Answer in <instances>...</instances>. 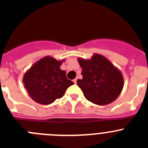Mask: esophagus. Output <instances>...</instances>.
<instances>
[{"label":"esophagus","mask_w":148,"mask_h":148,"mask_svg":"<svg viewBox=\"0 0 148 148\" xmlns=\"http://www.w3.org/2000/svg\"><path fill=\"white\" fill-rule=\"evenodd\" d=\"M77 79H74L73 80V82H74V84H77Z\"/></svg>","instance_id":"esophagus-1"}]
</instances>
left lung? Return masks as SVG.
Segmentation results:
<instances>
[{
	"instance_id": "1",
	"label": "left lung",
	"mask_w": 148,
	"mask_h": 148,
	"mask_svg": "<svg viewBox=\"0 0 148 148\" xmlns=\"http://www.w3.org/2000/svg\"><path fill=\"white\" fill-rule=\"evenodd\" d=\"M83 78L77 80L84 97L96 105L112 103L119 96L124 87L121 71L106 57L94 54L91 59L79 58Z\"/></svg>"
}]
</instances>
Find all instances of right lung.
<instances>
[{"instance_id": "1", "label": "right lung", "mask_w": 148, "mask_h": 148, "mask_svg": "<svg viewBox=\"0 0 148 148\" xmlns=\"http://www.w3.org/2000/svg\"><path fill=\"white\" fill-rule=\"evenodd\" d=\"M62 61L44 57L25 73L23 82L33 100L40 104H51L62 97L67 88L74 84L66 78V71L60 69Z\"/></svg>"}]
</instances>
